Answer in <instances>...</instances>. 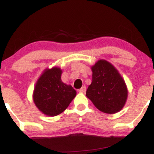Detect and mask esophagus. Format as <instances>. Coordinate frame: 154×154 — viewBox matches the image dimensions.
<instances>
[{
  "label": "esophagus",
  "mask_w": 154,
  "mask_h": 154,
  "mask_svg": "<svg viewBox=\"0 0 154 154\" xmlns=\"http://www.w3.org/2000/svg\"><path fill=\"white\" fill-rule=\"evenodd\" d=\"M78 91L79 92V93H85V91H86V87H85V85H84V86H82V87L80 89H79Z\"/></svg>",
  "instance_id": "obj_1"
}]
</instances>
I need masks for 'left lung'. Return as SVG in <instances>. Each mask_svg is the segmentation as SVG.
Instances as JSON below:
<instances>
[{
    "instance_id": "8db88e82",
    "label": "left lung",
    "mask_w": 154,
    "mask_h": 154,
    "mask_svg": "<svg viewBox=\"0 0 154 154\" xmlns=\"http://www.w3.org/2000/svg\"><path fill=\"white\" fill-rule=\"evenodd\" d=\"M92 82L86 96L98 110L115 114L126 103L128 91L119 71L109 61L100 59L91 66Z\"/></svg>"
}]
</instances>
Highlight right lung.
<instances>
[{"label": "right lung", "mask_w": 154, "mask_h": 154, "mask_svg": "<svg viewBox=\"0 0 154 154\" xmlns=\"http://www.w3.org/2000/svg\"><path fill=\"white\" fill-rule=\"evenodd\" d=\"M61 74L60 67L47 68L35 83L33 101L39 111L46 116H55L62 113L77 95L72 85L62 82Z\"/></svg>", "instance_id": "obj_1"}]
</instances>
